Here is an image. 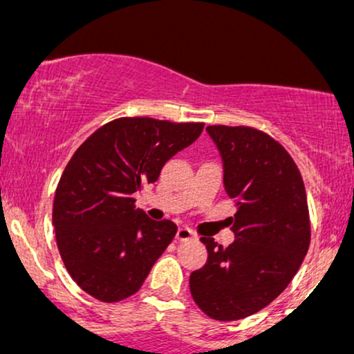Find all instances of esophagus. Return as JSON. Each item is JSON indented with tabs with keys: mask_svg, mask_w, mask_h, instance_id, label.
<instances>
[{
	"mask_svg": "<svg viewBox=\"0 0 354 354\" xmlns=\"http://www.w3.org/2000/svg\"><path fill=\"white\" fill-rule=\"evenodd\" d=\"M194 238H196V234H194L189 228H186V226H181V228H178L176 231L178 241H189V239H194Z\"/></svg>",
	"mask_w": 354,
	"mask_h": 354,
	"instance_id": "34e87169",
	"label": "esophagus"
}]
</instances>
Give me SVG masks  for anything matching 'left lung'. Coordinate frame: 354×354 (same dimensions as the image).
Segmentation results:
<instances>
[{
	"label": "left lung",
	"instance_id": "8db88e82",
	"mask_svg": "<svg viewBox=\"0 0 354 354\" xmlns=\"http://www.w3.org/2000/svg\"><path fill=\"white\" fill-rule=\"evenodd\" d=\"M223 160V183L236 203L228 248L201 238L208 261L189 276L194 303L209 318L254 315L286 290L311 239L298 166L278 141L250 126H208Z\"/></svg>",
	"mask_w": 354,
	"mask_h": 354
}]
</instances>
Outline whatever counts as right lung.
I'll return each mask as SVG.
<instances>
[{"label": "right lung", "mask_w": 354, "mask_h": 354, "mask_svg": "<svg viewBox=\"0 0 354 354\" xmlns=\"http://www.w3.org/2000/svg\"><path fill=\"white\" fill-rule=\"evenodd\" d=\"M203 123L118 118L101 126L66 165L53 203L61 259L76 284L103 303L136 293L178 226L154 221L135 193L198 140Z\"/></svg>", "instance_id": "add662e5"}]
</instances>
